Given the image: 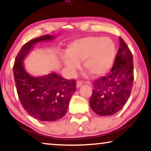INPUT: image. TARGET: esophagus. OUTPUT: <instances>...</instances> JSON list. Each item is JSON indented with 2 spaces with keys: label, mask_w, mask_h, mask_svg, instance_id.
Returning <instances> with one entry per match:
<instances>
[{
  "label": "esophagus",
  "mask_w": 151,
  "mask_h": 151,
  "mask_svg": "<svg viewBox=\"0 0 151 151\" xmlns=\"http://www.w3.org/2000/svg\"><path fill=\"white\" fill-rule=\"evenodd\" d=\"M82 84H83V82L82 81H77V83H76V86H77V88H79L82 85Z\"/></svg>",
  "instance_id": "obj_1"
}]
</instances>
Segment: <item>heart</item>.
<instances>
[{"label":"heart","mask_w":151,"mask_h":151,"mask_svg":"<svg viewBox=\"0 0 151 151\" xmlns=\"http://www.w3.org/2000/svg\"><path fill=\"white\" fill-rule=\"evenodd\" d=\"M116 56V46L108 37L89 36L69 43L63 60L68 69L74 72L83 61L84 69L94 76L104 75L111 69Z\"/></svg>","instance_id":"heart-1"}]
</instances>
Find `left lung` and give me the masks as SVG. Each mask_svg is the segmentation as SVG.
I'll return each instance as SVG.
<instances>
[{"instance_id":"left-lung-1","label":"left lung","mask_w":151,"mask_h":151,"mask_svg":"<svg viewBox=\"0 0 151 151\" xmlns=\"http://www.w3.org/2000/svg\"><path fill=\"white\" fill-rule=\"evenodd\" d=\"M133 58L129 47L119 37V48L110 72L96 80L89 104L101 116L112 115L123 108L133 85Z\"/></svg>"}]
</instances>
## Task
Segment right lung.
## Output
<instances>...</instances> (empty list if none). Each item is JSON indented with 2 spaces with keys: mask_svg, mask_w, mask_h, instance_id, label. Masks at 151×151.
<instances>
[{
  "mask_svg": "<svg viewBox=\"0 0 151 151\" xmlns=\"http://www.w3.org/2000/svg\"><path fill=\"white\" fill-rule=\"evenodd\" d=\"M53 38V36L45 35L26 42L16 55L13 67L16 90L22 107L29 115L42 122L61 119L67 113L76 90L75 80L65 79L55 73L33 77L24 69L22 61L33 45Z\"/></svg>",
  "mask_w": 151,
  "mask_h": 151,
  "instance_id": "1",
  "label": "right lung"
}]
</instances>
